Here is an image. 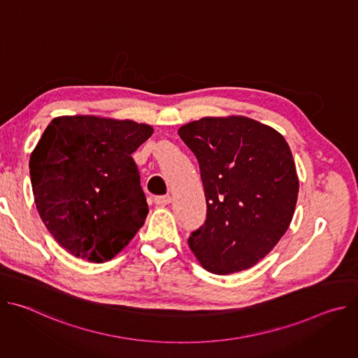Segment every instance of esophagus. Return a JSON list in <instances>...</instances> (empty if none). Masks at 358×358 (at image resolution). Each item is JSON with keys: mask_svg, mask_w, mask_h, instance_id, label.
<instances>
[{"mask_svg": "<svg viewBox=\"0 0 358 358\" xmlns=\"http://www.w3.org/2000/svg\"><path fill=\"white\" fill-rule=\"evenodd\" d=\"M171 195H159L155 198V203L156 206H160V207H164V206H169V203L171 202Z\"/></svg>", "mask_w": 358, "mask_h": 358, "instance_id": "obj_1", "label": "esophagus"}]
</instances>
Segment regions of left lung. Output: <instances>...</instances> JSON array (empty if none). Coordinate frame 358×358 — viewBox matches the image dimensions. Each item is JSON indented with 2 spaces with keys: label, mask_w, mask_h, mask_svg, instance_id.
Listing matches in <instances>:
<instances>
[{
  "label": "left lung",
  "mask_w": 358,
  "mask_h": 358,
  "mask_svg": "<svg viewBox=\"0 0 358 358\" xmlns=\"http://www.w3.org/2000/svg\"><path fill=\"white\" fill-rule=\"evenodd\" d=\"M194 152L207 220L188 245L215 275L257 265L287 231L299 192L292 151L276 130L248 117H203L178 130Z\"/></svg>",
  "instance_id": "1"
}]
</instances>
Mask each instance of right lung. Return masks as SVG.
<instances>
[{
  "label": "right lung",
  "instance_id": "1",
  "mask_svg": "<svg viewBox=\"0 0 358 358\" xmlns=\"http://www.w3.org/2000/svg\"><path fill=\"white\" fill-rule=\"evenodd\" d=\"M152 134L147 124L62 116L48 124L29 159L39 217L78 258L110 261L148 214L133 152Z\"/></svg>",
  "mask_w": 358,
  "mask_h": 358
}]
</instances>
